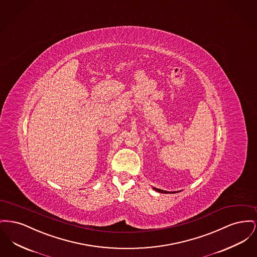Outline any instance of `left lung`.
I'll list each match as a JSON object with an SVG mask.
<instances>
[{
	"instance_id": "left-lung-1",
	"label": "left lung",
	"mask_w": 257,
	"mask_h": 257,
	"mask_svg": "<svg viewBox=\"0 0 257 257\" xmlns=\"http://www.w3.org/2000/svg\"><path fill=\"white\" fill-rule=\"evenodd\" d=\"M154 190L160 192V193H176V192H179V191H166V190H163V189H157V188H153Z\"/></svg>"
}]
</instances>
